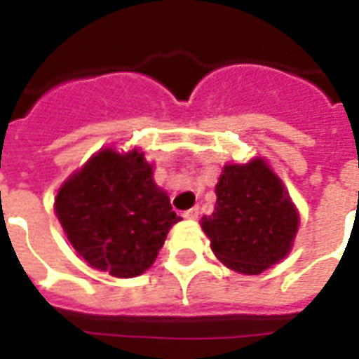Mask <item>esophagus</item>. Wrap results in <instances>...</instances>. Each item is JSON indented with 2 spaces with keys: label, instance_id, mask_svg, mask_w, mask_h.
<instances>
[{
  "label": "esophagus",
  "instance_id": "obj_1",
  "mask_svg": "<svg viewBox=\"0 0 359 359\" xmlns=\"http://www.w3.org/2000/svg\"><path fill=\"white\" fill-rule=\"evenodd\" d=\"M198 215H200V209L193 208V209H189V211H185V213H183V217H185L187 220H196Z\"/></svg>",
  "mask_w": 359,
  "mask_h": 359
}]
</instances>
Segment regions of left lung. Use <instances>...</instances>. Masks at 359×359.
I'll return each instance as SVG.
<instances>
[{"instance_id": "1", "label": "left lung", "mask_w": 359, "mask_h": 359, "mask_svg": "<svg viewBox=\"0 0 359 359\" xmlns=\"http://www.w3.org/2000/svg\"><path fill=\"white\" fill-rule=\"evenodd\" d=\"M215 193V211L200 226L222 265L254 276L289 256L300 215L263 157L224 165Z\"/></svg>"}]
</instances>
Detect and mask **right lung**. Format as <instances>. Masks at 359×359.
Listing matches in <instances>:
<instances>
[{"instance_id":"obj_1","label":"right lung","mask_w":359,"mask_h":359,"mask_svg":"<svg viewBox=\"0 0 359 359\" xmlns=\"http://www.w3.org/2000/svg\"><path fill=\"white\" fill-rule=\"evenodd\" d=\"M53 209L77 256L116 278L148 271L182 220L139 148L96 151L62 183Z\"/></svg>"}]
</instances>
